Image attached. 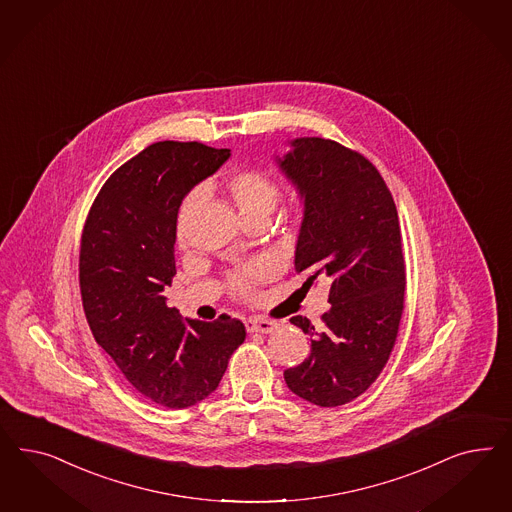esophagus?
<instances>
[{"label": "esophagus", "instance_id": "esophagus-1", "mask_svg": "<svg viewBox=\"0 0 512 512\" xmlns=\"http://www.w3.org/2000/svg\"><path fill=\"white\" fill-rule=\"evenodd\" d=\"M276 328L274 321H268V319H248L246 321V330L248 332H259V334H268Z\"/></svg>", "mask_w": 512, "mask_h": 512}]
</instances>
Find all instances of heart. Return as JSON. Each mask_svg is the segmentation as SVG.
<instances>
[{
    "label": "heart",
    "mask_w": 512,
    "mask_h": 512,
    "mask_svg": "<svg viewBox=\"0 0 512 512\" xmlns=\"http://www.w3.org/2000/svg\"><path fill=\"white\" fill-rule=\"evenodd\" d=\"M225 189L229 197L233 199L234 206L238 208L240 216L246 221H255V219H266L272 216L276 210L279 199H281V189L274 178H270L266 172L257 171V169H242L236 171L225 180ZM201 187H195L187 193L184 201L180 204L178 210V233H184L186 229L187 217L195 204L201 199ZM300 208H296V214ZM276 272L274 264L268 259H255L248 264L236 268L229 274L227 285L231 293L240 298H249L255 295L259 283L264 279L272 278Z\"/></svg>",
    "instance_id": "1"
}]
</instances>
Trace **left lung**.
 Returning <instances> with one entry per match:
<instances>
[{
	"mask_svg": "<svg viewBox=\"0 0 512 512\" xmlns=\"http://www.w3.org/2000/svg\"><path fill=\"white\" fill-rule=\"evenodd\" d=\"M278 159L304 197L295 268L306 289L330 283L321 326L296 315L311 338L308 358L283 372L306 402L336 407L372 387L398 338L405 259L398 210L370 159L336 140L296 139Z\"/></svg>",
	"mask_w": 512,
	"mask_h": 512,
	"instance_id": "1",
	"label": "left lung"
}]
</instances>
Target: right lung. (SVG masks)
<instances>
[{
    "label": "right lung",
    "mask_w": 512,
    "mask_h": 512,
    "mask_svg": "<svg viewBox=\"0 0 512 512\" xmlns=\"http://www.w3.org/2000/svg\"><path fill=\"white\" fill-rule=\"evenodd\" d=\"M229 155L202 142L150 144L110 174L82 229L78 281L93 338L144 398L169 409L210 396L246 340L227 315L184 323L163 296L182 199Z\"/></svg>",
    "instance_id": "1"
}]
</instances>
